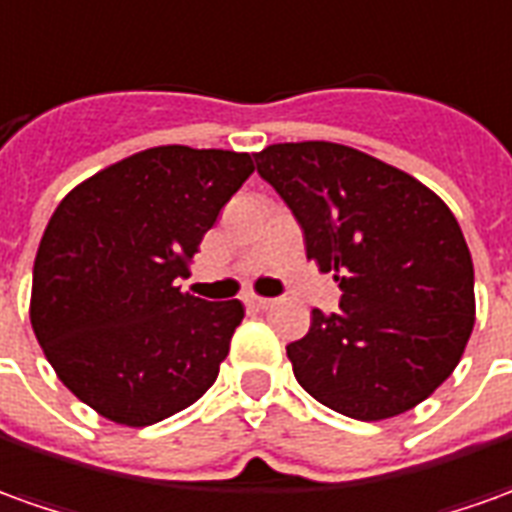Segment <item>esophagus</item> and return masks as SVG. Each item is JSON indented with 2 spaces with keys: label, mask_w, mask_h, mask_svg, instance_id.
<instances>
[{
  "label": "esophagus",
  "mask_w": 512,
  "mask_h": 512,
  "mask_svg": "<svg viewBox=\"0 0 512 512\" xmlns=\"http://www.w3.org/2000/svg\"><path fill=\"white\" fill-rule=\"evenodd\" d=\"M246 305H249V308H255V311H266V308L274 305V300H266V297H257V294H252V297H246Z\"/></svg>",
  "instance_id": "obj_1"
}]
</instances>
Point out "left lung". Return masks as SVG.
Returning a JSON list of instances; mask_svg holds the SVG:
<instances>
[{"mask_svg": "<svg viewBox=\"0 0 512 512\" xmlns=\"http://www.w3.org/2000/svg\"><path fill=\"white\" fill-rule=\"evenodd\" d=\"M257 173L300 221L305 252L342 288L336 314L285 347L300 387L339 415L387 420L454 373L476 316L474 263L446 201L339 142H277Z\"/></svg>", "mask_w": 512, "mask_h": 512, "instance_id": "1", "label": "left lung"}]
</instances>
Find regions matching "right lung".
<instances>
[{"instance_id":"add662e5","label":"right lung","mask_w":512,"mask_h":512,"mask_svg":"<svg viewBox=\"0 0 512 512\" xmlns=\"http://www.w3.org/2000/svg\"><path fill=\"white\" fill-rule=\"evenodd\" d=\"M255 170L249 154L159 145L72 187L33 266L30 325L64 387L120 426H151L215 384L238 300L182 291L204 232Z\"/></svg>"}]
</instances>
